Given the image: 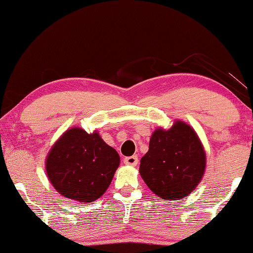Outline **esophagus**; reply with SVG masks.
Masks as SVG:
<instances>
[{
	"instance_id": "esophagus-1",
	"label": "esophagus",
	"mask_w": 253,
	"mask_h": 253,
	"mask_svg": "<svg viewBox=\"0 0 253 253\" xmlns=\"http://www.w3.org/2000/svg\"><path fill=\"white\" fill-rule=\"evenodd\" d=\"M124 164L126 166H131V167H134L138 164V158L136 155H132V157H127L124 159Z\"/></svg>"
}]
</instances>
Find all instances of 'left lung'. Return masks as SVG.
I'll return each instance as SVG.
<instances>
[{
    "label": "left lung",
    "instance_id": "obj_1",
    "mask_svg": "<svg viewBox=\"0 0 253 253\" xmlns=\"http://www.w3.org/2000/svg\"><path fill=\"white\" fill-rule=\"evenodd\" d=\"M206 168V153L198 134L183 121L171 127H157L148 152L141 158V178L155 195L166 200H179L193 192Z\"/></svg>",
    "mask_w": 253,
    "mask_h": 253
}]
</instances>
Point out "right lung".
I'll return each instance as SVG.
<instances>
[{
	"label": "right lung",
	"mask_w": 253,
	"mask_h": 253,
	"mask_svg": "<svg viewBox=\"0 0 253 253\" xmlns=\"http://www.w3.org/2000/svg\"><path fill=\"white\" fill-rule=\"evenodd\" d=\"M120 155L98 131L87 133L74 126L55 141L46 158L50 184L61 196L78 203H91L108 189L120 166Z\"/></svg>",
	"instance_id": "1"
}]
</instances>
